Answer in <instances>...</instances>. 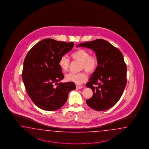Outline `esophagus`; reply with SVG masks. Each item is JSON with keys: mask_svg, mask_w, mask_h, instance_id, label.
<instances>
[{"mask_svg": "<svg viewBox=\"0 0 149 149\" xmlns=\"http://www.w3.org/2000/svg\"><path fill=\"white\" fill-rule=\"evenodd\" d=\"M83 87H84L83 86H77H77H76V89H77V90H80V89H81V88H82Z\"/></svg>", "mask_w": 149, "mask_h": 149, "instance_id": "1", "label": "esophagus"}]
</instances>
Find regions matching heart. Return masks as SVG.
<instances>
[{"label":"heart","instance_id":"1","mask_svg":"<svg viewBox=\"0 0 149 149\" xmlns=\"http://www.w3.org/2000/svg\"><path fill=\"white\" fill-rule=\"evenodd\" d=\"M74 61H78L81 63L80 70H85L86 72L92 74L96 70L98 65V59L94 55H90L87 50L78 49L74 51L70 55ZM59 65L63 72L68 71L70 61L65 56H62L59 61ZM87 75L84 72L75 74L70 72L65 75V80L71 81L76 84H81L86 81Z\"/></svg>","mask_w":149,"mask_h":149}]
</instances>
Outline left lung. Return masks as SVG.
Wrapping results in <instances>:
<instances>
[{
    "instance_id": "left-lung-1",
    "label": "left lung",
    "mask_w": 149,
    "mask_h": 149,
    "mask_svg": "<svg viewBox=\"0 0 149 149\" xmlns=\"http://www.w3.org/2000/svg\"><path fill=\"white\" fill-rule=\"evenodd\" d=\"M77 46L92 49L98 59L97 69L86 84L93 93L86 103L97 111L113 107L121 97L127 84L126 64L121 52L103 39L86 42Z\"/></svg>"
}]
</instances>
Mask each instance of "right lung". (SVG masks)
Segmentation results:
<instances>
[{
	"instance_id": "add662e5",
	"label": "right lung",
	"mask_w": 149,
	"mask_h": 149,
	"mask_svg": "<svg viewBox=\"0 0 149 149\" xmlns=\"http://www.w3.org/2000/svg\"><path fill=\"white\" fill-rule=\"evenodd\" d=\"M73 46V42L45 39L34 45L26 55L23 81L33 102L41 109L54 111L61 108L67 102L69 92L76 88L72 82L58 83L64 78L59 59Z\"/></svg>"
}]
</instances>
